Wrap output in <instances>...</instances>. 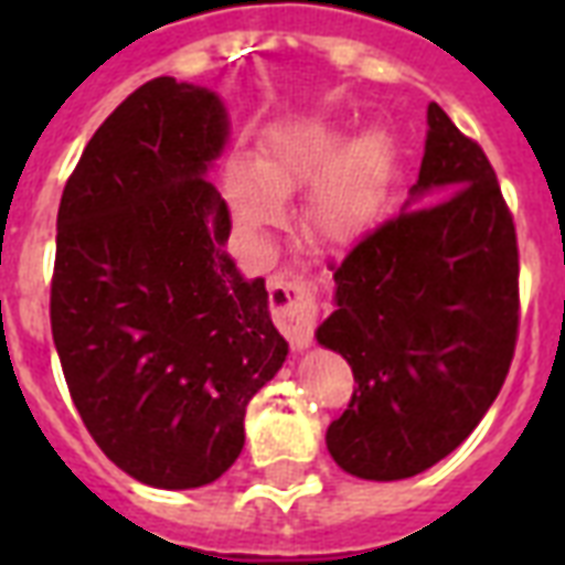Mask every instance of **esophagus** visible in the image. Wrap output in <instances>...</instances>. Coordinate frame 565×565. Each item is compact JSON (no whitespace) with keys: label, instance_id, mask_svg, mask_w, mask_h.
Masks as SVG:
<instances>
[{"label":"esophagus","instance_id":"obj_1","mask_svg":"<svg viewBox=\"0 0 565 565\" xmlns=\"http://www.w3.org/2000/svg\"><path fill=\"white\" fill-rule=\"evenodd\" d=\"M269 305H273L275 326L292 343L296 352L310 349L313 340V326H317V292L299 275H275L269 281Z\"/></svg>","mask_w":565,"mask_h":565}]
</instances>
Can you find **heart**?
<instances>
[{
    "instance_id": "1",
    "label": "heart",
    "mask_w": 565,
    "mask_h": 565,
    "mask_svg": "<svg viewBox=\"0 0 565 565\" xmlns=\"http://www.w3.org/2000/svg\"><path fill=\"white\" fill-rule=\"evenodd\" d=\"M395 172L393 137L370 128L354 140L326 122H290L269 135L252 163L225 175L234 220L248 231L281 222V202L310 193L305 222L322 246H352L381 213Z\"/></svg>"
}]
</instances>
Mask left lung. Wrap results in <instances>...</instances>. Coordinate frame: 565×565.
Here are the masks:
<instances>
[{
	"label": "left lung",
	"mask_w": 565,
	"mask_h": 565,
	"mask_svg": "<svg viewBox=\"0 0 565 565\" xmlns=\"http://www.w3.org/2000/svg\"><path fill=\"white\" fill-rule=\"evenodd\" d=\"M322 349L354 372L326 446L343 472L402 481L448 457L508 377L519 328L516 228L481 146L437 102L402 213L334 273Z\"/></svg>",
	"instance_id": "obj_1"
}]
</instances>
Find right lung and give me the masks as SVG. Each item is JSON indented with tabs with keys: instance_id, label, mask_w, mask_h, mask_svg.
<instances>
[{
	"instance_id": "add662e5",
	"label": "right lung",
	"mask_w": 565,
	"mask_h": 565,
	"mask_svg": "<svg viewBox=\"0 0 565 565\" xmlns=\"http://www.w3.org/2000/svg\"><path fill=\"white\" fill-rule=\"evenodd\" d=\"M231 119L170 75L99 126L57 207L52 337L96 446L135 481L195 490L243 451L246 407L290 345L264 278L225 252L228 207L207 172Z\"/></svg>"
}]
</instances>
